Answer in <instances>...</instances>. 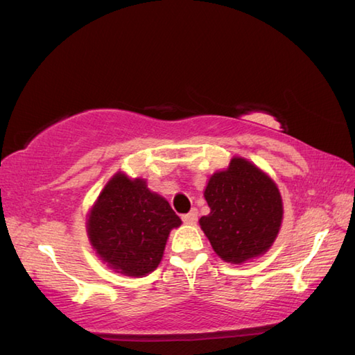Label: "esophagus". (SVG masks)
<instances>
[{"label": "esophagus", "instance_id": "1", "mask_svg": "<svg viewBox=\"0 0 355 355\" xmlns=\"http://www.w3.org/2000/svg\"><path fill=\"white\" fill-rule=\"evenodd\" d=\"M182 220L187 225H194L198 222V209H191L190 213H187L182 216Z\"/></svg>", "mask_w": 355, "mask_h": 355}]
</instances>
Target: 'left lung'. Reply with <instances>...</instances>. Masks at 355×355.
Segmentation results:
<instances>
[{
	"label": "left lung",
	"mask_w": 355,
	"mask_h": 355,
	"mask_svg": "<svg viewBox=\"0 0 355 355\" xmlns=\"http://www.w3.org/2000/svg\"><path fill=\"white\" fill-rule=\"evenodd\" d=\"M204 198L209 214L199 225L222 260L245 263L268 251L284 219L276 182L248 159L233 156L208 179Z\"/></svg>",
	"instance_id": "1"
}]
</instances>
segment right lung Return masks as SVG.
I'll list each match as a JSON object with an SVG mask.
<instances>
[{"label":"right lung","mask_w":355,"mask_h":355,"mask_svg":"<svg viewBox=\"0 0 355 355\" xmlns=\"http://www.w3.org/2000/svg\"><path fill=\"white\" fill-rule=\"evenodd\" d=\"M182 220L147 180L118 171L104 185L87 214V236L108 268L144 277L161 263L170 231Z\"/></svg>","instance_id":"add662e5"}]
</instances>
